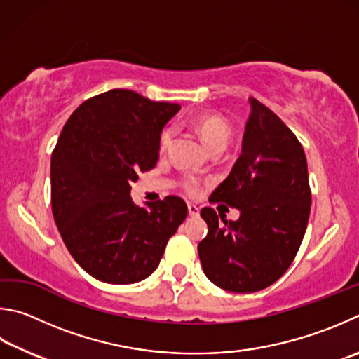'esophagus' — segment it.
<instances>
[{"instance_id": "obj_1", "label": "esophagus", "mask_w": 359, "mask_h": 359, "mask_svg": "<svg viewBox=\"0 0 359 359\" xmlns=\"http://www.w3.org/2000/svg\"><path fill=\"white\" fill-rule=\"evenodd\" d=\"M187 211H189V216H192V217H197L200 215V210L197 208L196 205H192V203L187 205Z\"/></svg>"}]
</instances>
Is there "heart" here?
Listing matches in <instances>:
<instances>
[{
	"instance_id": "1",
	"label": "heart",
	"mask_w": 359,
	"mask_h": 359,
	"mask_svg": "<svg viewBox=\"0 0 359 359\" xmlns=\"http://www.w3.org/2000/svg\"><path fill=\"white\" fill-rule=\"evenodd\" d=\"M196 130L202 138V142L211 153L212 151H224L231 138V128L222 116L219 115H202L196 119ZM173 130L165 129L161 135V148L165 149L172 140ZM198 183L194 178H189L184 183V189L187 192H196Z\"/></svg>"
}]
</instances>
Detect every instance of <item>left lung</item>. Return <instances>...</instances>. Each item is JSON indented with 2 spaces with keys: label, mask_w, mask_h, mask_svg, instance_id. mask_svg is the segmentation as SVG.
<instances>
[{
  "label": "left lung",
  "mask_w": 359,
  "mask_h": 359,
  "mask_svg": "<svg viewBox=\"0 0 359 359\" xmlns=\"http://www.w3.org/2000/svg\"><path fill=\"white\" fill-rule=\"evenodd\" d=\"M241 154L211 202L240 210L238 221L200 211L208 225L198 243L203 273L233 293H254L274 284L297 255L311 212L304 149L282 119L254 97ZM221 216V215H219Z\"/></svg>",
  "instance_id": "8db88e82"
}]
</instances>
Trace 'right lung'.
Returning a JSON list of instances; mask_svg holds the SVG:
<instances>
[{
  "label": "right lung",
  "mask_w": 359,
  "mask_h": 359,
  "mask_svg": "<svg viewBox=\"0 0 359 359\" xmlns=\"http://www.w3.org/2000/svg\"><path fill=\"white\" fill-rule=\"evenodd\" d=\"M180 109L111 90L85 100L62 128L50 163L52 211L69 252L94 279H147L186 219L180 197L143 208L130 198L138 173L156 167L161 132Z\"/></svg>",
  "instance_id": "right-lung-1"
}]
</instances>
